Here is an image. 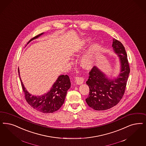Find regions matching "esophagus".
Instances as JSON below:
<instances>
[{
	"label": "esophagus",
	"mask_w": 146,
	"mask_h": 146,
	"mask_svg": "<svg viewBox=\"0 0 146 146\" xmlns=\"http://www.w3.org/2000/svg\"><path fill=\"white\" fill-rule=\"evenodd\" d=\"M84 79L81 77H76V83L77 85H81L84 82Z\"/></svg>",
	"instance_id": "34e87169"
}]
</instances>
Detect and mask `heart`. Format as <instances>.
Listing matches in <instances>:
<instances>
[{
    "label": "heart",
    "instance_id": "1",
    "mask_svg": "<svg viewBox=\"0 0 146 146\" xmlns=\"http://www.w3.org/2000/svg\"><path fill=\"white\" fill-rule=\"evenodd\" d=\"M92 42L90 38H85L77 42L73 48L72 52L74 55H79L81 52ZM100 50L99 43H93L86 50L85 53L80 59V65L85 70H90L96 65Z\"/></svg>",
    "mask_w": 146,
    "mask_h": 146
}]
</instances>
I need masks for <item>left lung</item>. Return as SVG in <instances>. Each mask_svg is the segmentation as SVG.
Wrapping results in <instances>:
<instances>
[{
  "mask_svg": "<svg viewBox=\"0 0 146 146\" xmlns=\"http://www.w3.org/2000/svg\"><path fill=\"white\" fill-rule=\"evenodd\" d=\"M113 50L120 62V72L111 78L97 66L93 67L86 81L90 94L86 99L87 105L96 111L108 110L116 105L124 94L130 72L125 48L121 42L113 39Z\"/></svg>",
  "mask_w": 146,
  "mask_h": 146,
  "instance_id": "8db88e82",
  "label": "left lung"
}]
</instances>
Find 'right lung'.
<instances>
[{"mask_svg": "<svg viewBox=\"0 0 146 146\" xmlns=\"http://www.w3.org/2000/svg\"><path fill=\"white\" fill-rule=\"evenodd\" d=\"M44 33H42L35 36L31 39L27 44L31 41L38 38ZM18 73L26 100L34 109L43 113H52L58 111L64 104L67 92L70 87V79L67 75L59 76L51 87L50 90L45 94L41 96H34L32 95L26 89L20 78L19 68Z\"/></svg>", "mask_w": 146, "mask_h": 146, "instance_id": "add662e5", "label": "right lung"}]
</instances>
